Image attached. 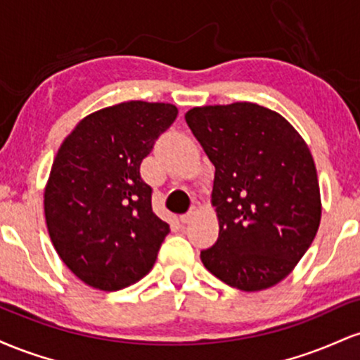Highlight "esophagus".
Masks as SVG:
<instances>
[{"label": "esophagus", "instance_id": "esophagus-1", "mask_svg": "<svg viewBox=\"0 0 360 360\" xmlns=\"http://www.w3.org/2000/svg\"><path fill=\"white\" fill-rule=\"evenodd\" d=\"M194 214H196V208H191V210H189L188 213L181 214V218H179V220H181V223H184V225H186V223H189V221L193 220V218H194Z\"/></svg>", "mask_w": 360, "mask_h": 360}]
</instances>
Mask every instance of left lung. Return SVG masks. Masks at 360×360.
<instances>
[{
	"label": "left lung",
	"mask_w": 360,
	"mask_h": 360,
	"mask_svg": "<svg viewBox=\"0 0 360 360\" xmlns=\"http://www.w3.org/2000/svg\"><path fill=\"white\" fill-rule=\"evenodd\" d=\"M184 118L214 166L220 233L201 262L242 291L274 286L320 226V186L307 142L286 118L255 103L196 106Z\"/></svg>",
	"instance_id": "8db88e82"
}]
</instances>
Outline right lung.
<instances>
[{"label":"right lung","instance_id":"obj_1","mask_svg":"<svg viewBox=\"0 0 360 360\" xmlns=\"http://www.w3.org/2000/svg\"><path fill=\"white\" fill-rule=\"evenodd\" d=\"M176 117L171 103H120L82 118L57 150L45 221L62 262L88 286L117 291L154 266L169 225L152 212L140 164Z\"/></svg>","mask_w":360,"mask_h":360}]
</instances>
